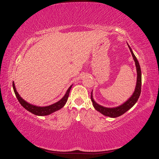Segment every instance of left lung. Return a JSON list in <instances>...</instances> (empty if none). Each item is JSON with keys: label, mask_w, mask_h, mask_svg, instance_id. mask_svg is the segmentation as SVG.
I'll return each instance as SVG.
<instances>
[{"label": "left lung", "mask_w": 159, "mask_h": 159, "mask_svg": "<svg viewBox=\"0 0 159 159\" xmlns=\"http://www.w3.org/2000/svg\"><path fill=\"white\" fill-rule=\"evenodd\" d=\"M128 47L129 48L130 51H131L133 58H134V60L135 62V67H136V71H137L136 85H135V90L131 96L130 97L125 103H123L122 104L120 105L119 106L113 107V108H108V107H104V106L98 104V103L95 102L93 99L92 92H91V100L92 102V103H93L94 108L96 109L97 111H99L103 115H105V116L112 117V118L121 116V115H123L124 113H125L126 111H128L130 108H131L133 106L135 105V103L137 102L138 98H139L140 95L141 84H142V75H141L140 67L139 62H138V60L136 58V57L135 56L134 52H133L131 48L129 47V44H128Z\"/></svg>", "instance_id": "obj_1"}]
</instances>
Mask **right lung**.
<instances>
[{
	"label": "right lung",
	"instance_id": "add662e5",
	"mask_svg": "<svg viewBox=\"0 0 159 159\" xmlns=\"http://www.w3.org/2000/svg\"><path fill=\"white\" fill-rule=\"evenodd\" d=\"M12 86H13L14 92V93H15L17 99H18L19 103H21V105L23 106V107H24L25 109H26L27 111L32 112V113L34 115H38V116H44V115H48L51 113H53L54 112L58 111V110L61 109L63 106L65 105L66 102H67L69 94H70V92L72 87V85L68 88V89L65 94V96L63 97L61 99L58 101L57 102L53 103V104H51L50 106H37L25 102L24 99H22L21 97L19 94L18 92H17L14 81L12 82Z\"/></svg>",
	"mask_w": 159,
	"mask_h": 159
}]
</instances>
